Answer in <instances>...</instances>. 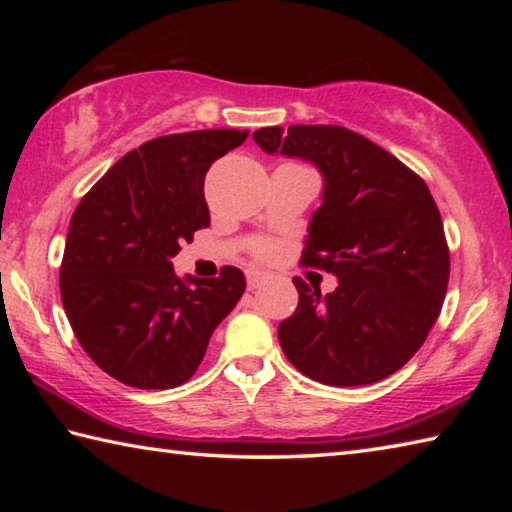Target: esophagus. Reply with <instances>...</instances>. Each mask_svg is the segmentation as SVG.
I'll use <instances>...</instances> for the list:
<instances>
[{"instance_id": "obj_1", "label": "esophagus", "mask_w": 512, "mask_h": 512, "mask_svg": "<svg viewBox=\"0 0 512 512\" xmlns=\"http://www.w3.org/2000/svg\"><path fill=\"white\" fill-rule=\"evenodd\" d=\"M246 280H248V289H257L259 284L266 280V271H259V268H248Z\"/></svg>"}]
</instances>
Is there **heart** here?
<instances>
[{"label": "heart", "mask_w": 512, "mask_h": 512, "mask_svg": "<svg viewBox=\"0 0 512 512\" xmlns=\"http://www.w3.org/2000/svg\"><path fill=\"white\" fill-rule=\"evenodd\" d=\"M259 253H266V246H259Z\"/></svg>", "instance_id": "b5f03b06"}]
</instances>
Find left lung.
Here are the masks:
<instances>
[{"label": "left lung", "instance_id": "left-lung-1", "mask_svg": "<svg viewBox=\"0 0 512 512\" xmlns=\"http://www.w3.org/2000/svg\"><path fill=\"white\" fill-rule=\"evenodd\" d=\"M253 137L323 173L300 262L339 277L327 296L293 277L298 307L277 327L284 354L327 386L386 379L420 350L447 293L449 248L427 183L343 126H268Z\"/></svg>", "mask_w": 512, "mask_h": 512}]
</instances>
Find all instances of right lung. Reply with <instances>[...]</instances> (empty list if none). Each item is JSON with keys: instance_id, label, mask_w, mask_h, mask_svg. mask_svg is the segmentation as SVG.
I'll return each mask as SVG.
<instances>
[{"instance_id": "add662e5", "label": "right lung", "mask_w": 512, "mask_h": 512, "mask_svg": "<svg viewBox=\"0 0 512 512\" xmlns=\"http://www.w3.org/2000/svg\"><path fill=\"white\" fill-rule=\"evenodd\" d=\"M246 137L237 128L155 137L112 164L74 210L60 298L83 350L121 384H185L244 296L239 268L178 277L171 257L210 225L205 173Z\"/></svg>"}]
</instances>
